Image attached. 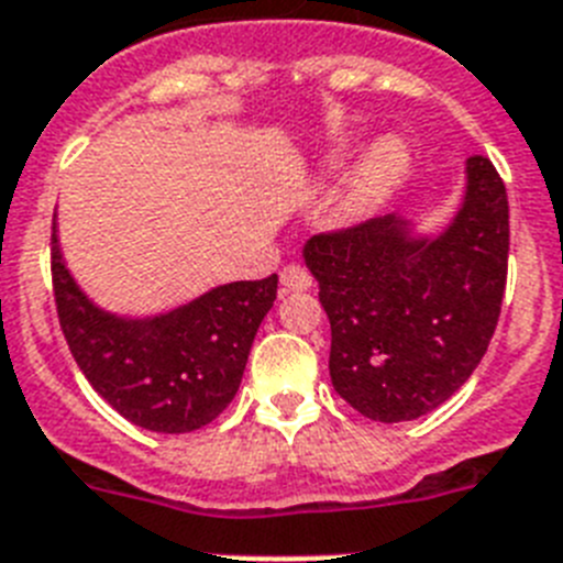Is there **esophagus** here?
Masks as SVG:
<instances>
[{
  "instance_id": "34e87169",
  "label": "esophagus",
  "mask_w": 563,
  "mask_h": 563,
  "mask_svg": "<svg viewBox=\"0 0 563 563\" xmlns=\"http://www.w3.org/2000/svg\"><path fill=\"white\" fill-rule=\"evenodd\" d=\"M311 283H314V280H311L309 268L286 266L280 272V297L295 295V291H309Z\"/></svg>"
}]
</instances>
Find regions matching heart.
Listing matches in <instances>:
<instances>
[{
    "label": "heart",
    "mask_w": 563,
    "mask_h": 563,
    "mask_svg": "<svg viewBox=\"0 0 563 563\" xmlns=\"http://www.w3.org/2000/svg\"><path fill=\"white\" fill-rule=\"evenodd\" d=\"M340 164L342 155H329L322 161L325 173H334ZM408 164L410 150L399 135H383L379 141H374L368 153L351 166V173L342 180L340 192L334 195V203H331V218L336 223L365 221L399 187L402 175L408 173Z\"/></svg>",
    "instance_id": "1"
}]
</instances>
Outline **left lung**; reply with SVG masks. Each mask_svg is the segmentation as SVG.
Wrapping results in <instances>:
<instances>
[{
    "mask_svg": "<svg viewBox=\"0 0 563 563\" xmlns=\"http://www.w3.org/2000/svg\"><path fill=\"white\" fill-rule=\"evenodd\" d=\"M439 234L402 214L314 234L302 261L331 322L334 390L374 422H410L451 399L482 363L507 283L510 209L485 155Z\"/></svg>",
    "mask_w": 563,
    "mask_h": 563,
    "instance_id": "1",
    "label": "left lung"
}]
</instances>
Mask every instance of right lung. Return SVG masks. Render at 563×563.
Masks as SVG:
<instances>
[{"mask_svg":"<svg viewBox=\"0 0 563 563\" xmlns=\"http://www.w3.org/2000/svg\"><path fill=\"white\" fill-rule=\"evenodd\" d=\"M51 261L70 354L107 405L155 433H189L223 413L277 300V275L214 286L164 314L121 317L96 306L73 280L56 221Z\"/></svg>","mask_w":563,"mask_h":563,"instance_id":"1","label":"right lung"}]
</instances>
